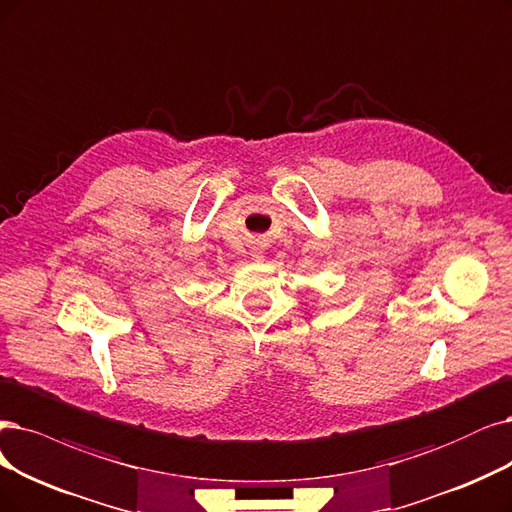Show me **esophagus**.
Wrapping results in <instances>:
<instances>
[{"mask_svg":"<svg viewBox=\"0 0 512 512\" xmlns=\"http://www.w3.org/2000/svg\"><path fill=\"white\" fill-rule=\"evenodd\" d=\"M261 255H263V249H261V246H255V249H253V257H255V259H261Z\"/></svg>","mask_w":512,"mask_h":512,"instance_id":"esophagus-1","label":"esophagus"}]
</instances>
